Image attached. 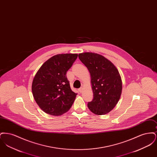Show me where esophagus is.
I'll return each instance as SVG.
<instances>
[{"mask_svg": "<svg viewBox=\"0 0 157 157\" xmlns=\"http://www.w3.org/2000/svg\"><path fill=\"white\" fill-rule=\"evenodd\" d=\"M78 90H79V92L80 93H82V92H83V89H82V88H79V89Z\"/></svg>", "mask_w": 157, "mask_h": 157, "instance_id": "obj_1", "label": "esophagus"}]
</instances>
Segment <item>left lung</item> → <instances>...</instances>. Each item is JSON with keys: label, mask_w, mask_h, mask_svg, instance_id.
Instances as JSON below:
<instances>
[{"label": "left lung", "mask_w": 157, "mask_h": 157, "mask_svg": "<svg viewBox=\"0 0 157 157\" xmlns=\"http://www.w3.org/2000/svg\"><path fill=\"white\" fill-rule=\"evenodd\" d=\"M78 57L91 77L94 98L88 102V108L98 115L109 113L117 104L122 92V80L118 69L110 60L98 53H82Z\"/></svg>", "instance_id": "left-lung-1"}]
</instances>
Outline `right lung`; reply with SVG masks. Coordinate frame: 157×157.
Returning a JSON list of instances; mask_svg holds the SVG:
<instances>
[{"instance_id":"obj_1","label":"right lung","mask_w":157,"mask_h":157,"mask_svg":"<svg viewBox=\"0 0 157 157\" xmlns=\"http://www.w3.org/2000/svg\"><path fill=\"white\" fill-rule=\"evenodd\" d=\"M78 54H58L46 60L35 76L32 91L40 108L45 113L59 116L67 112L77 94L70 87L67 72Z\"/></svg>"}]
</instances>
